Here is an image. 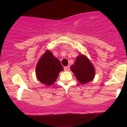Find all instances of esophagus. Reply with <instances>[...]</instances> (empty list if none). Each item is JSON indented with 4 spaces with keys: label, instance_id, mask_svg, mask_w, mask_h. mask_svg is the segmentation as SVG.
I'll list each match as a JSON object with an SVG mask.
<instances>
[{
    "label": "esophagus",
    "instance_id": "esophagus-1",
    "mask_svg": "<svg viewBox=\"0 0 127 127\" xmlns=\"http://www.w3.org/2000/svg\"><path fill=\"white\" fill-rule=\"evenodd\" d=\"M64 70H66V71H68L70 70V67H69V65H68V66H65V67H64Z\"/></svg>",
    "mask_w": 127,
    "mask_h": 127
}]
</instances>
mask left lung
<instances>
[{
    "label": "left lung",
    "mask_w": 127,
    "mask_h": 127,
    "mask_svg": "<svg viewBox=\"0 0 127 127\" xmlns=\"http://www.w3.org/2000/svg\"><path fill=\"white\" fill-rule=\"evenodd\" d=\"M77 79L81 84L89 82L94 79L95 69L90 61L84 55L77 57L75 63L70 67Z\"/></svg>",
    "instance_id": "left-lung-1"
}]
</instances>
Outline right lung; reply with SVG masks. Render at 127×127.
Here are the masks:
<instances>
[{
	"label": "right lung",
	"instance_id": "obj_1",
	"mask_svg": "<svg viewBox=\"0 0 127 127\" xmlns=\"http://www.w3.org/2000/svg\"><path fill=\"white\" fill-rule=\"evenodd\" d=\"M62 70L63 67L60 62L48 51L39 60L36 68V76L40 82L49 86L56 81Z\"/></svg>",
	"mask_w": 127,
	"mask_h": 127
}]
</instances>
